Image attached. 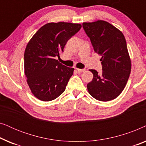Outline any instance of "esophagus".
Here are the masks:
<instances>
[{"instance_id": "obj_1", "label": "esophagus", "mask_w": 146, "mask_h": 146, "mask_svg": "<svg viewBox=\"0 0 146 146\" xmlns=\"http://www.w3.org/2000/svg\"><path fill=\"white\" fill-rule=\"evenodd\" d=\"M77 71L79 72H84L86 70L85 69H80V68H76Z\"/></svg>"}]
</instances>
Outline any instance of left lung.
I'll return each mask as SVG.
<instances>
[{
	"mask_svg": "<svg viewBox=\"0 0 146 146\" xmlns=\"http://www.w3.org/2000/svg\"><path fill=\"white\" fill-rule=\"evenodd\" d=\"M85 33L96 52L102 56V72L90 70L93 79L87 84L90 94L98 100L110 101L121 93L131 72V59L123 33L106 21L83 23Z\"/></svg>",
	"mask_w": 146,
	"mask_h": 146,
	"instance_id": "left-lung-1",
	"label": "left lung"
}]
</instances>
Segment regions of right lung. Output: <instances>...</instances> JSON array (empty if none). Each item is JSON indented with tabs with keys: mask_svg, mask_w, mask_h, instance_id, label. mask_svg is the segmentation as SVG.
Returning a JSON list of instances; mask_svg holds the SVG:
<instances>
[{
	"mask_svg": "<svg viewBox=\"0 0 146 146\" xmlns=\"http://www.w3.org/2000/svg\"><path fill=\"white\" fill-rule=\"evenodd\" d=\"M81 27L76 23H47L28 42L25 74L31 92L40 100H53L64 92L74 69L65 66L56 58L60 57L67 41Z\"/></svg>",
	"mask_w": 146,
	"mask_h": 146,
	"instance_id": "add662e5",
	"label": "right lung"
}]
</instances>
